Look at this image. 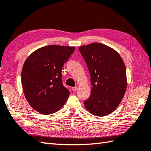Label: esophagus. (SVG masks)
<instances>
[{
    "label": "esophagus",
    "mask_w": 151,
    "mask_h": 151,
    "mask_svg": "<svg viewBox=\"0 0 151 151\" xmlns=\"http://www.w3.org/2000/svg\"><path fill=\"white\" fill-rule=\"evenodd\" d=\"M78 89V86H75V87H72V90L73 91H76Z\"/></svg>",
    "instance_id": "esophagus-1"
}]
</instances>
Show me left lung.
Segmentation results:
<instances>
[{
    "instance_id": "left-lung-1",
    "label": "left lung",
    "mask_w": 151,
    "mask_h": 151,
    "mask_svg": "<svg viewBox=\"0 0 151 151\" xmlns=\"http://www.w3.org/2000/svg\"><path fill=\"white\" fill-rule=\"evenodd\" d=\"M78 49L87 65L93 86L90 97L84 102L85 108L97 116L111 114L126 92L123 60L116 50L101 43L93 42Z\"/></svg>"
}]
</instances>
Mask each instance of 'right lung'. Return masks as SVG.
<instances>
[{
	"mask_svg": "<svg viewBox=\"0 0 151 151\" xmlns=\"http://www.w3.org/2000/svg\"><path fill=\"white\" fill-rule=\"evenodd\" d=\"M75 47L49 45L39 48L25 60L21 82L27 101L35 111L50 114L64 106L70 91L63 86L62 68Z\"/></svg>",
	"mask_w": 151,
	"mask_h": 151,
	"instance_id": "add662e5",
	"label": "right lung"
}]
</instances>
